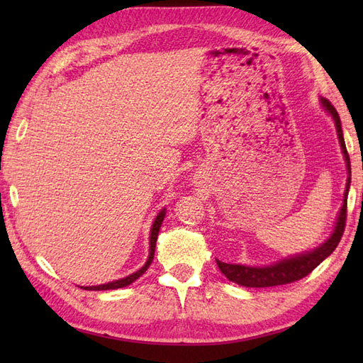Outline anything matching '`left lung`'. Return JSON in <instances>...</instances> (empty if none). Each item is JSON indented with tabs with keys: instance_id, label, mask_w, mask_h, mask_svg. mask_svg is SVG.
Wrapping results in <instances>:
<instances>
[{
	"instance_id": "obj_1",
	"label": "left lung",
	"mask_w": 363,
	"mask_h": 363,
	"mask_svg": "<svg viewBox=\"0 0 363 363\" xmlns=\"http://www.w3.org/2000/svg\"><path fill=\"white\" fill-rule=\"evenodd\" d=\"M320 104L323 109L330 115V118L334 120L338 142H340V148L345 157L346 172H348L345 194H343V204L340 207V212L337 215L333 234H330L321 245L315 246L313 250L293 254V256L284 257L281 260L274 262L272 265L252 267V265H242V264H226V262L217 260L220 272L225 274L230 282L243 285V287L259 289V287H273V285H284V284L299 281L303 279L304 276L312 273L323 260L333 254V251L337 248V245L340 243V238L345 230L346 203H348V194H350V186H351V162H350L348 151H346L340 117H338L335 107L330 104L326 98H321V96H320Z\"/></svg>"
}]
</instances>
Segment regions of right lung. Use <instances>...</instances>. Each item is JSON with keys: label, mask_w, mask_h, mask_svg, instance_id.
<instances>
[{"label": "right lung", "mask_w": 363, "mask_h": 363, "mask_svg": "<svg viewBox=\"0 0 363 363\" xmlns=\"http://www.w3.org/2000/svg\"><path fill=\"white\" fill-rule=\"evenodd\" d=\"M165 213H167V209L164 207L159 213L157 217L154 218L152 221V226H151V233H150V254H148V259H146L145 265L137 269L135 273L129 274L126 277H123V279H118V281H112V282H107V284H99V285H89V287H81L84 290H115V289H121V287H126V285L133 284L134 281H137L138 277H140L146 269H148V267L151 265V262L154 259V250H156V242H157V235H159V229L162 226V221H164L165 218Z\"/></svg>", "instance_id": "right-lung-1"}]
</instances>
